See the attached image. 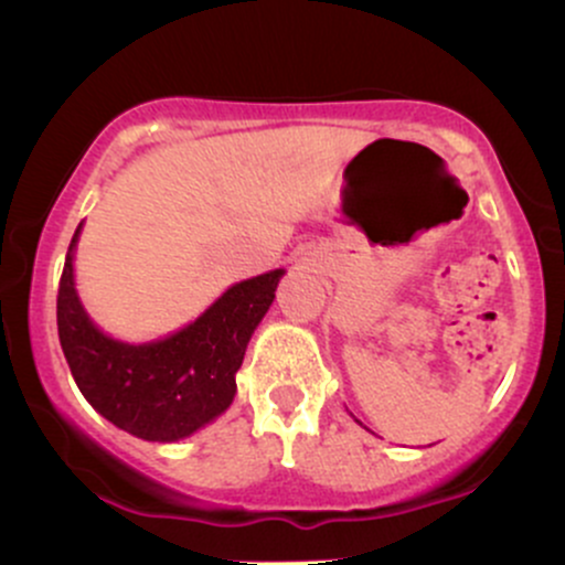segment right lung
I'll return each instance as SVG.
<instances>
[{
	"instance_id": "right-lung-1",
	"label": "right lung",
	"mask_w": 565,
	"mask_h": 565,
	"mask_svg": "<svg viewBox=\"0 0 565 565\" xmlns=\"http://www.w3.org/2000/svg\"><path fill=\"white\" fill-rule=\"evenodd\" d=\"M79 227L55 300L58 340L74 383L117 429L150 443L188 437L231 407L246 343L270 308L284 270L235 284L171 338L145 345L117 343L93 327L74 292L72 252Z\"/></svg>"
}]
</instances>
